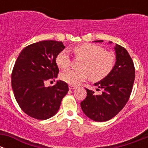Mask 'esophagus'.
<instances>
[{
	"instance_id": "esophagus-1",
	"label": "esophagus",
	"mask_w": 148,
	"mask_h": 148,
	"mask_svg": "<svg viewBox=\"0 0 148 148\" xmlns=\"http://www.w3.org/2000/svg\"><path fill=\"white\" fill-rule=\"evenodd\" d=\"M77 86H74V85H71L70 84L69 86V89H76V88H77Z\"/></svg>"
}]
</instances>
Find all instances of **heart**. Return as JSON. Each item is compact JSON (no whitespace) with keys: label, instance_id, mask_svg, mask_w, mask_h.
Here are the masks:
<instances>
[{"label":"heart","instance_id":"b5f03b06","mask_svg":"<svg viewBox=\"0 0 148 148\" xmlns=\"http://www.w3.org/2000/svg\"><path fill=\"white\" fill-rule=\"evenodd\" d=\"M77 58H82L79 69H69L61 74V79L71 85H77L87 77L93 81H99L107 77L113 70L115 57L111 52L105 51L100 46L93 44H84L71 49ZM58 66L65 69L71 63L69 53L63 50L56 56Z\"/></svg>","mask_w":148,"mask_h":148}]
</instances>
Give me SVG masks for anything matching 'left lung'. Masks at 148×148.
<instances>
[{
  "mask_svg": "<svg viewBox=\"0 0 148 148\" xmlns=\"http://www.w3.org/2000/svg\"><path fill=\"white\" fill-rule=\"evenodd\" d=\"M102 41L99 40L96 42ZM114 50L116 62L114 69L107 77L95 84L102 91V93L97 95L86 88V97L81 102L83 112L96 122H105L117 115L128 102L132 90L135 78L133 61L122 46L116 44Z\"/></svg>",
  "mask_w": 148,
  "mask_h": 148,
  "instance_id": "1",
  "label": "left lung"
}]
</instances>
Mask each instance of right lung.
I'll return each mask as SVG.
<instances>
[{"instance_id":"add662e5","label":"right lung","mask_w":148,"mask_h":148,"mask_svg":"<svg viewBox=\"0 0 148 148\" xmlns=\"http://www.w3.org/2000/svg\"><path fill=\"white\" fill-rule=\"evenodd\" d=\"M64 48L62 41H38L24 48L16 59L12 89L19 107L33 118L44 120L53 117L68 92V84L61 80L45 86L46 82L57 77L56 58Z\"/></svg>"}]
</instances>
